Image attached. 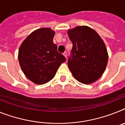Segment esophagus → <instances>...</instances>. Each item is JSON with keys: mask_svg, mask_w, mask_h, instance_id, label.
<instances>
[{"mask_svg": "<svg viewBox=\"0 0 125 125\" xmlns=\"http://www.w3.org/2000/svg\"><path fill=\"white\" fill-rule=\"evenodd\" d=\"M63 56H64L65 57L67 58V52H66V51H65V52H64V53H63Z\"/></svg>", "mask_w": 125, "mask_h": 125, "instance_id": "esophagus-1", "label": "esophagus"}]
</instances>
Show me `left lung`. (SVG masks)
I'll return each instance as SVG.
<instances>
[{
	"label": "left lung",
	"instance_id": "left-lung-1",
	"mask_svg": "<svg viewBox=\"0 0 125 125\" xmlns=\"http://www.w3.org/2000/svg\"><path fill=\"white\" fill-rule=\"evenodd\" d=\"M67 33L73 44L72 56L68 60L71 73L81 83H93L102 75L107 64L104 42L88 26H77L68 30Z\"/></svg>",
	"mask_w": 125,
	"mask_h": 125
}]
</instances>
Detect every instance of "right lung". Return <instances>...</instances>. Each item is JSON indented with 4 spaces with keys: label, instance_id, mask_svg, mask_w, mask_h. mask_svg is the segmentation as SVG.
<instances>
[{
    "label": "right lung",
    "instance_id": "right-lung-1",
    "mask_svg": "<svg viewBox=\"0 0 125 125\" xmlns=\"http://www.w3.org/2000/svg\"><path fill=\"white\" fill-rule=\"evenodd\" d=\"M55 32L50 28L37 29L28 35L18 51V61L25 76L33 83L43 84L51 81L66 61L53 43Z\"/></svg>",
    "mask_w": 125,
    "mask_h": 125
}]
</instances>
